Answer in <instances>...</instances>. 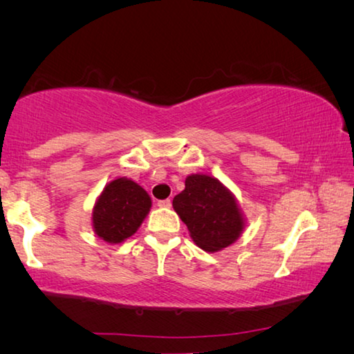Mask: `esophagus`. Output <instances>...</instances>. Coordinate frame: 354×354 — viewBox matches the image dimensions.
<instances>
[{
  "label": "esophagus",
  "mask_w": 354,
  "mask_h": 354,
  "mask_svg": "<svg viewBox=\"0 0 354 354\" xmlns=\"http://www.w3.org/2000/svg\"><path fill=\"white\" fill-rule=\"evenodd\" d=\"M158 206L164 207V209H169V207H171V201L170 200H160V201H158Z\"/></svg>",
  "instance_id": "esophagus-1"
}]
</instances>
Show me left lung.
<instances>
[{
	"mask_svg": "<svg viewBox=\"0 0 354 354\" xmlns=\"http://www.w3.org/2000/svg\"><path fill=\"white\" fill-rule=\"evenodd\" d=\"M179 215L194 241L207 253L234 243L245 230V217L232 192L217 178L189 175L185 189L173 198Z\"/></svg>",
	"mask_w": 354,
	"mask_h": 354,
	"instance_id": "8db88e82",
	"label": "left lung"
}]
</instances>
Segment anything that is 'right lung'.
<instances>
[{"mask_svg": "<svg viewBox=\"0 0 354 354\" xmlns=\"http://www.w3.org/2000/svg\"><path fill=\"white\" fill-rule=\"evenodd\" d=\"M151 209L147 190L129 178L106 184L95 201L92 226L95 234L107 243H122L139 230Z\"/></svg>", "mask_w": 354, "mask_h": 354, "instance_id": "1", "label": "right lung"}]
</instances>
